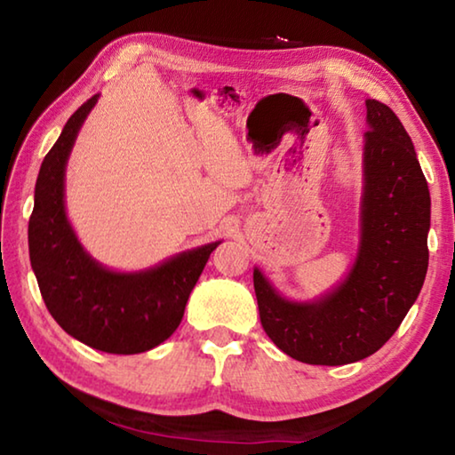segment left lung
<instances>
[{"instance_id": "left-lung-1", "label": "left lung", "mask_w": 455, "mask_h": 455, "mask_svg": "<svg viewBox=\"0 0 455 455\" xmlns=\"http://www.w3.org/2000/svg\"><path fill=\"white\" fill-rule=\"evenodd\" d=\"M361 241L349 275L309 303L281 297L255 268L260 325L289 357L345 365L381 349L402 325L427 273L429 188L395 112L367 100Z\"/></svg>"}]
</instances>
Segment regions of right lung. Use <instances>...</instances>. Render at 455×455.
<instances>
[{
    "instance_id": "add662e5",
    "label": "right lung",
    "mask_w": 455,
    "mask_h": 455,
    "mask_svg": "<svg viewBox=\"0 0 455 455\" xmlns=\"http://www.w3.org/2000/svg\"><path fill=\"white\" fill-rule=\"evenodd\" d=\"M92 96L66 122L45 154L29 217V260L45 307L58 325L98 351L134 355L156 347L180 325L184 307L219 243L184 251L140 273H116L96 263L72 230L64 206V174Z\"/></svg>"
}]
</instances>
